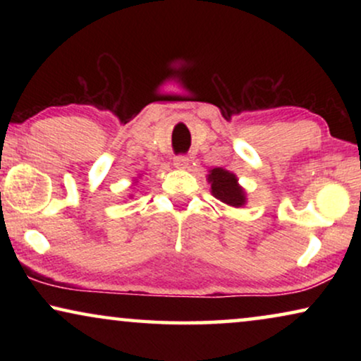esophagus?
<instances>
[{"mask_svg":"<svg viewBox=\"0 0 361 361\" xmlns=\"http://www.w3.org/2000/svg\"><path fill=\"white\" fill-rule=\"evenodd\" d=\"M174 166L177 167V169H185L187 166H189V157H187L185 154H179L174 157Z\"/></svg>","mask_w":361,"mask_h":361,"instance_id":"esophagus-1","label":"esophagus"}]
</instances>
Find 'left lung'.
<instances>
[{"label":"left lung","instance_id":"8db88e82","mask_svg":"<svg viewBox=\"0 0 361 361\" xmlns=\"http://www.w3.org/2000/svg\"><path fill=\"white\" fill-rule=\"evenodd\" d=\"M209 180L212 184V194L224 204L231 207H241L245 204V192L238 185L235 174L221 167H215L210 171Z\"/></svg>","mask_w":361,"mask_h":361}]
</instances>
